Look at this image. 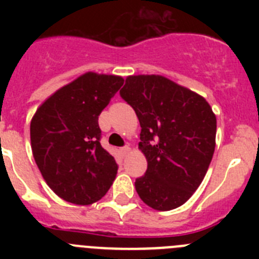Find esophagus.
Here are the masks:
<instances>
[{
  "instance_id": "1",
  "label": "esophagus",
  "mask_w": 259,
  "mask_h": 259,
  "mask_svg": "<svg viewBox=\"0 0 259 259\" xmlns=\"http://www.w3.org/2000/svg\"><path fill=\"white\" fill-rule=\"evenodd\" d=\"M119 152H120V154H122V157H125V155L128 154V152H130V146H123V148H120L119 149Z\"/></svg>"
}]
</instances>
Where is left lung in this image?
Masks as SVG:
<instances>
[{
  "instance_id": "obj_1",
  "label": "left lung",
  "mask_w": 259,
  "mask_h": 259,
  "mask_svg": "<svg viewBox=\"0 0 259 259\" xmlns=\"http://www.w3.org/2000/svg\"><path fill=\"white\" fill-rule=\"evenodd\" d=\"M120 97L141 125L146 172L135 182L141 200L159 211L182 206L200 187L215 149L217 118L206 100L159 75L128 76Z\"/></svg>"
}]
</instances>
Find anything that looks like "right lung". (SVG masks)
<instances>
[{
	"instance_id": "right-lung-1",
	"label": "right lung",
	"mask_w": 259,
	"mask_h": 259,
	"mask_svg": "<svg viewBox=\"0 0 259 259\" xmlns=\"http://www.w3.org/2000/svg\"><path fill=\"white\" fill-rule=\"evenodd\" d=\"M124 80L87 72L62 87L36 111L31 145L52 191L75 205L101 200L115 179L118 163L101 146L98 115Z\"/></svg>"
}]
</instances>
